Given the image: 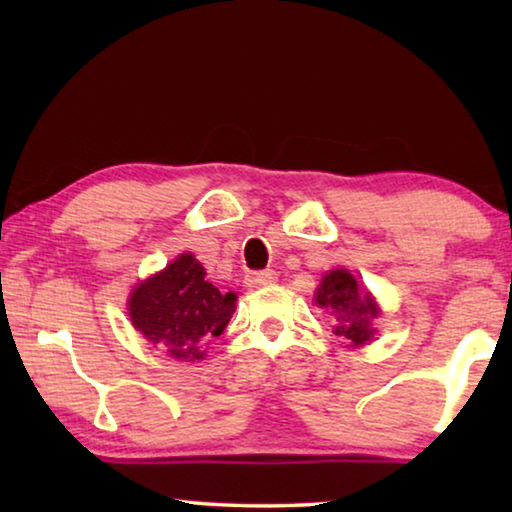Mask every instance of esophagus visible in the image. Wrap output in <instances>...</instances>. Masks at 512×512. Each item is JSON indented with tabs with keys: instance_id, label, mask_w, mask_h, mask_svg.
I'll list each match as a JSON object with an SVG mask.
<instances>
[{
	"instance_id": "obj_1",
	"label": "esophagus",
	"mask_w": 512,
	"mask_h": 512,
	"mask_svg": "<svg viewBox=\"0 0 512 512\" xmlns=\"http://www.w3.org/2000/svg\"><path fill=\"white\" fill-rule=\"evenodd\" d=\"M277 282V273L271 271V268H266V271H255V273H248L246 275V284L250 289H257V287H268V284H275Z\"/></svg>"
}]
</instances>
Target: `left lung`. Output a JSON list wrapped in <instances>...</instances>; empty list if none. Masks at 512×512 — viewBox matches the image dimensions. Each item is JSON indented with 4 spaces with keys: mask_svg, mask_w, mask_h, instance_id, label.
Instances as JSON below:
<instances>
[{
    "mask_svg": "<svg viewBox=\"0 0 512 512\" xmlns=\"http://www.w3.org/2000/svg\"><path fill=\"white\" fill-rule=\"evenodd\" d=\"M316 302L320 307L334 311L336 336H341L343 341L352 345H363L370 341V318H375L379 311L370 293L359 289L352 273L343 271V268L327 273L316 291Z\"/></svg>",
    "mask_w": 512,
    "mask_h": 512,
    "instance_id": "1",
    "label": "left lung"
}]
</instances>
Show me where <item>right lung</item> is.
<instances>
[{
  "label": "right lung",
  "instance_id": "obj_1",
  "mask_svg": "<svg viewBox=\"0 0 512 512\" xmlns=\"http://www.w3.org/2000/svg\"><path fill=\"white\" fill-rule=\"evenodd\" d=\"M235 293H223L205 280L194 255H180L162 273L133 291L128 314L135 329L171 357L196 361L235 314Z\"/></svg>",
  "mask_w": 512,
  "mask_h": 512
}]
</instances>
